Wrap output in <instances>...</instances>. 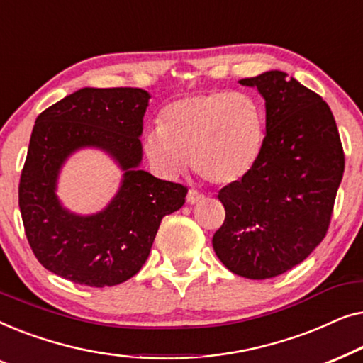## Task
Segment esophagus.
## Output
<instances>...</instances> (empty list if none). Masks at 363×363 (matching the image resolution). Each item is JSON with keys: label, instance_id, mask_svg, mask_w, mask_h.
Returning <instances> with one entry per match:
<instances>
[{"label": "esophagus", "instance_id": "obj_1", "mask_svg": "<svg viewBox=\"0 0 363 363\" xmlns=\"http://www.w3.org/2000/svg\"><path fill=\"white\" fill-rule=\"evenodd\" d=\"M201 200H203V195H201V193H198L196 190H188L186 201L190 203V205H196V203H200Z\"/></svg>", "mask_w": 363, "mask_h": 363}]
</instances>
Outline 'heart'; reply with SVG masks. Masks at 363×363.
<instances>
[{
  "label": "heart",
  "mask_w": 363,
  "mask_h": 363,
  "mask_svg": "<svg viewBox=\"0 0 363 363\" xmlns=\"http://www.w3.org/2000/svg\"><path fill=\"white\" fill-rule=\"evenodd\" d=\"M266 112L246 92L213 91L175 101L160 125L143 133L142 150L158 177L173 180L191 165L213 185L245 180L261 160Z\"/></svg>",
  "instance_id": "1"
}]
</instances>
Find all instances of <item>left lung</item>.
Instances as JSON below:
<instances>
[{
  "label": "left lung",
  "instance_id": "1",
  "mask_svg": "<svg viewBox=\"0 0 363 363\" xmlns=\"http://www.w3.org/2000/svg\"><path fill=\"white\" fill-rule=\"evenodd\" d=\"M266 106L261 160L221 188L226 211L213 250L231 272L269 279L301 264L324 240L345 158L330 107L282 71L241 79Z\"/></svg>",
  "mask_w": 363,
  "mask_h": 363
}]
</instances>
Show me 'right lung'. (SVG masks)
<instances>
[{
	"label": "right lung",
	"instance_id": "1",
	"mask_svg": "<svg viewBox=\"0 0 363 363\" xmlns=\"http://www.w3.org/2000/svg\"><path fill=\"white\" fill-rule=\"evenodd\" d=\"M143 89L84 87L39 113L19 182V210L29 246L54 274L91 287L135 276L150 255L162 218L180 210L186 188L140 170ZM81 147H97L124 172L102 212L77 216L55 195L60 168Z\"/></svg>",
	"mask_w": 363,
	"mask_h": 363
}]
</instances>
